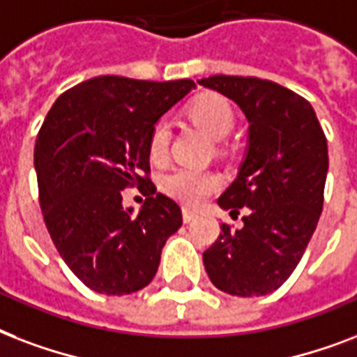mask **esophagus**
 I'll return each instance as SVG.
<instances>
[{"mask_svg":"<svg viewBox=\"0 0 357 357\" xmlns=\"http://www.w3.org/2000/svg\"><path fill=\"white\" fill-rule=\"evenodd\" d=\"M195 218H197V214H195L193 210H190V208H184V210H182V220H184V222H186V223L193 222Z\"/></svg>","mask_w":357,"mask_h":357,"instance_id":"esophagus-1","label":"esophagus"}]
</instances>
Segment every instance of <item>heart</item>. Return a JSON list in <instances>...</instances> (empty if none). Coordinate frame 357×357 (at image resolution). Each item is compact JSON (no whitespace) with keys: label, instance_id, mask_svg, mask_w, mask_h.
<instances>
[{"label":"heart","instance_id":"1","mask_svg":"<svg viewBox=\"0 0 357 357\" xmlns=\"http://www.w3.org/2000/svg\"><path fill=\"white\" fill-rule=\"evenodd\" d=\"M186 115L193 124L204 130L210 137L218 139V151H222V139L234 128L236 115L227 98L216 93H204L188 102ZM171 130L165 121L153 124L149 134V158L154 164H164L169 154ZM222 186V176L216 171L176 167L162 178V188L167 195L188 206H195Z\"/></svg>","mask_w":357,"mask_h":357}]
</instances>
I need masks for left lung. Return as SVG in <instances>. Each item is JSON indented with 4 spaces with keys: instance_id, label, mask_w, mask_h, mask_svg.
I'll return each mask as SVG.
<instances>
[{
    "instance_id": "1",
    "label": "left lung",
    "mask_w": 357,
    "mask_h": 357,
    "mask_svg": "<svg viewBox=\"0 0 357 357\" xmlns=\"http://www.w3.org/2000/svg\"><path fill=\"white\" fill-rule=\"evenodd\" d=\"M234 100L250 121V147L236 181L218 204L242 218L222 223L203 253L204 270L220 291L264 296L291 278L324 204L328 143L303 96L270 79L210 76L197 82Z\"/></svg>"
}]
</instances>
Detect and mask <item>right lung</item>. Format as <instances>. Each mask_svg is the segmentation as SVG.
<instances>
[{
  "mask_svg": "<svg viewBox=\"0 0 357 357\" xmlns=\"http://www.w3.org/2000/svg\"><path fill=\"white\" fill-rule=\"evenodd\" d=\"M193 87L98 76L65 91L44 119L35 143L44 223L91 291L123 296L147 287L182 225L181 206L149 176L147 143L153 124ZM126 187L148 195L139 215L122 206Z\"/></svg>",
  "mask_w": 357,
  "mask_h": 357,
  "instance_id": "obj_1",
  "label": "right lung"
}]
</instances>
